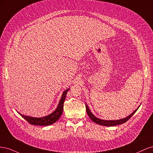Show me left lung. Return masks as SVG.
<instances>
[{
    "label": "left lung",
    "instance_id": "left-lung-1",
    "mask_svg": "<svg viewBox=\"0 0 153 153\" xmlns=\"http://www.w3.org/2000/svg\"><path fill=\"white\" fill-rule=\"evenodd\" d=\"M85 107H86V112L92 121L96 123V124L101 125V126H116V125L126 123L127 121H128V120L131 117L132 115L135 114L136 112V111L138 110V108L136 109L131 114L129 115V116H128L126 118H124V119H120V120H116V121H105V120L100 119H98L96 117H95L94 115L91 113L89 107H88V106L87 105H85Z\"/></svg>",
    "mask_w": 153,
    "mask_h": 153
}]
</instances>
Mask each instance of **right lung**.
Instances as JSON below:
<instances>
[{"mask_svg":"<svg viewBox=\"0 0 153 153\" xmlns=\"http://www.w3.org/2000/svg\"><path fill=\"white\" fill-rule=\"evenodd\" d=\"M69 89H66L63 92L62 95L61 99L59 101V103L57 109L55 110L53 113L45 116L43 117L37 118V117H32L29 116H25V115H22L19 113L21 116L25 119L26 121L32 125H37V126H48V125L52 124L56 122L57 120L61 116L63 111V106L64 102L65 101V98L66 96V94Z\"/></svg>","mask_w":153,"mask_h":153,"instance_id":"right-lung-1","label":"right lung"}]
</instances>
